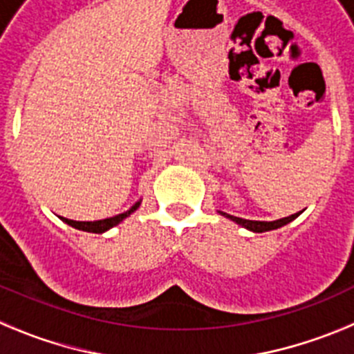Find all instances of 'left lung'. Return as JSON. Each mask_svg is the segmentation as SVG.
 <instances>
[{"mask_svg":"<svg viewBox=\"0 0 354 354\" xmlns=\"http://www.w3.org/2000/svg\"><path fill=\"white\" fill-rule=\"evenodd\" d=\"M220 214H223L225 218H228V220L236 221L237 225H241V227L248 228V230H252V232H268V230H274V228H280L283 227V225L290 223L292 220H296L301 212H296V214H290L287 216V218H280V220H274V221H253V220H245V218H237V216H232V214H227V212H221Z\"/></svg>","mask_w":354,"mask_h":354,"instance_id":"1","label":"left lung"}]
</instances>
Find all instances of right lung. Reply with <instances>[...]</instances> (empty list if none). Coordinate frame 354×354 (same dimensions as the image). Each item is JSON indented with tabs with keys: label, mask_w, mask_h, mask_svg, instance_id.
<instances>
[{
	"label": "right lung",
	"mask_w": 354,
	"mask_h": 354,
	"mask_svg": "<svg viewBox=\"0 0 354 354\" xmlns=\"http://www.w3.org/2000/svg\"><path fill=\"white\" fill-rule=\"evenodd\" d=\"M140 204L142 202H136V204L133 205V207L129 209V211L122 212V214H117L113 216V218H106V220H97V221H74V220H67V218H62L60 220L65 221L67 225H71V227L77 228V230H84V232H93V234H102L106 232V230H109L111 227H115V225L120 223L122 220H126L127 216L131 214V212H134L136 209L140 207Z\"/></svg>",
	"instance_id": "1"
}]
</instances>
